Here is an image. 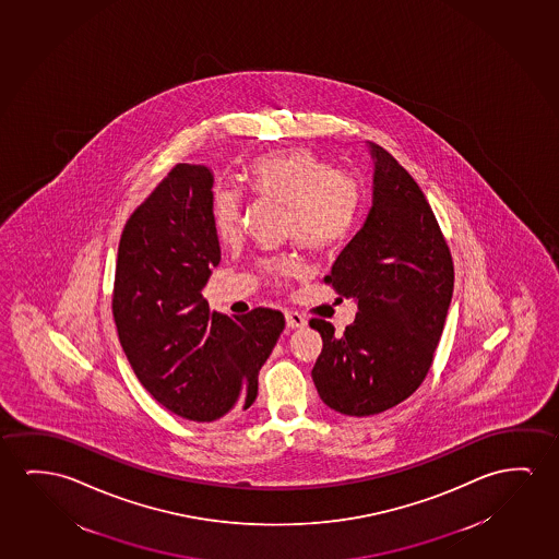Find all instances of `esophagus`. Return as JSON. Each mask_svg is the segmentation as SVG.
<instances>
[{"label":"esophagus","instance_id":"obj_1","mask_svg":"<svg viewBox=\"0 0 559 559\" xmlns=\"http://www.w3.org/2000/svg\"><path fill=\"white\" fill-rule=\"evenodd\" d=\"M284 317H286V326L288 329H301V326L308 324L306 317L298 313V311H284Z\"/></svg>","mask_w":559,"mask_h":559}]
</instances>
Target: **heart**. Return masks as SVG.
<instances>
[{
    "label": "heart",
    "mask_w": 559,
    "mask_h": 559,
    "mask_svg": "<svg viewBox=\"0 0 559 559\" xmlns=\"http://www.w3.org/2000/svg\"><path fill=\"white\" fill-rule=\"evenodd\" d=\"M251 190L263 198L286 203L284 228L304 248L331 250L348 238L359 210V185L346 170L331 169L306 147H292L259 155L246 170ZM211 225L218 240L233 242L240 235L242 195L230 187H217L211 194ZM292 255L265 259L261 271L273 284L288 283L301 273Z\"/></svg>",
    "instance_id": "heart-1"
}]
</instances>
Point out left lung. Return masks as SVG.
Listing matches in <instances>:
<instances>
[{"mask_svg": "<svg viewBox=\"0 0 559 559\" xmlns=\"http://www.w3.org/2000/svg\"><path fill=\"white\" fill-rule=\"evenodd\" d=\"M371 154L369 217L324 276L359 311L342 334L309 321L323 338L311 371L319 397L352 417L386 412L421 386L453 292L452 253L421 188L384 147Z\"/></svg>", "mask_w": 559, "mask_h": 559, "instance_id": "8db88e82", "label": "left lung"}]
</instances>
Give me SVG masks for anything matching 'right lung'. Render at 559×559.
<instances>
[{
    "mask_svg": "<svg viewBox=\"0 0 559 559\" xmlns=\"http://www.w3.org/2000/svg\"><path fill=\"white\" fill-rule=\"evenodd\" d=\"M213 175L178 163L122 228L115 267V326L138 381L182 419L215 421L248 409L258 372L284 331L276 309L242 317L203 298L221 250L210 203Z\"/></svg>",
    "mask_w": 559,
    "mask_h": 559,
    "instance_id": "add662e5",
    "label": "right lung"
}]
</instances>
